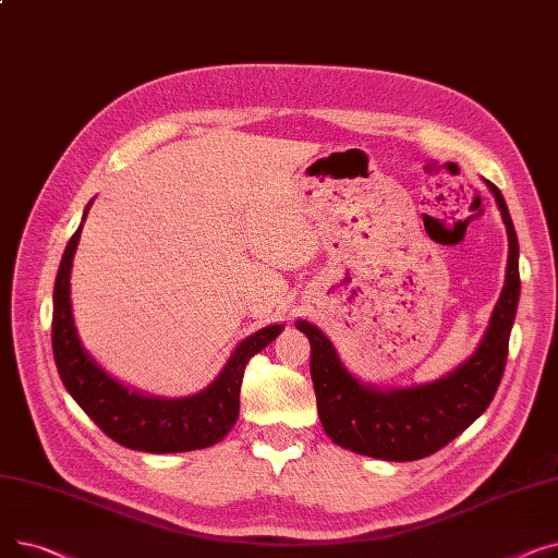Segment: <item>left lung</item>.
Returning a JSON list of instances; mask_svg holds the SVG:
<instances>
[{
    "mask_svg": "<svg viewBox=\"0 0 558 558\" xmlns=\"http://www.w3.org/2000/svg\"><path fill=\"white\" fill-rule=\"evenodd\" d=\"M486 185L509 234L507 280L482 343L450 375L432 385L379 391L348 373L332 341L316 326L307 320L296 324L312 348L310 373L318 418L337 446L373 459L414 461L448 446L486 412L505 373L520 296L515 228L502 192L488 181Z\"/></svg>",
    "mask_w": 558,
    "mask_h": 558,
    "instance_id": "8db88e82",
    "label": "left lung"
}]
</instances>
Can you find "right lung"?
Segmentation results:
<instances>
[{"label":"right lung","mask_w":558,"mask_h":558,"mask_svg":"<svg viewBox=\"0 0 558 558\" xmlns=\"http://www.w3.org/2000/svg\"><path fill=\"white\" fill-rule=\"evenodd\" d=\"M87 210H90V203L83 213L78 230L68 242L53 284L51 345L56 368L65 389L83 412L101 427V432L124 448L169 454L219 444L238 423L240 389L246 364L282 332V326L262 328L244 339L234 348L215 383L196 396L167 400L126 389L87 355L72 316L70 274Z\"/></svg>","instance_id":"1"}]
</instances>
